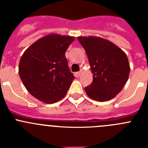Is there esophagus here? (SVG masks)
I'll return each mask as SVG.
<instances>
[{"instance_id":"obj_1","label":"esophagus","mask_w":148,"mask_h":148,"mask_svg":"<svg viewBox=\"0 0 148 148\" xmlns=\"http://www.w3.org/2000/svg\"><path fill=\"white\" fill-rule=\"evenodd\" d=\"M82 70H80L79 72H77V73H75V76L77 77V78H78V77H80L81 74H82Z\"/></svg>"}]
</instances>
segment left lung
<instances>
[{
  "label": "left lung",
  "instance_id": "left-lung-1",
  "mask_svg": "<svg viewBox=\"0 0 148 148\" xmlns=\"http://www.w3.org/2000/svg\"><path fill=\"white\" fill-rule=\"evenodd\" d=\"M78 40L85 49L93 78L92 84L85 87L87 95L97 101L113 99L129 78L130 68L126 54L102 38L79 36Z\"/></svg>",
  "mask_w": 148,
  "mask_h": 148
}]
</instances>
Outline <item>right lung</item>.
<instances>
[{
    "mask_svg": "<svg viewBox=\"0 0 148 148\" xmlns=\"http://www.w3.org/2000/svg\"><path fill=\"white\" fill-rule=\"evenodd\" d=\"M75 37L49 34L25 50L19 62V75L29 92L40 101L53 104L66 95L73 79L65 52Z\"/></svg>",
    "mask_w": 148,
    "mask_h": 148,
    "instance_id": "right-lung-1",
    "label": "right lung"
}]
</instances>
